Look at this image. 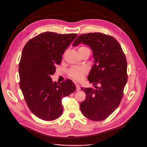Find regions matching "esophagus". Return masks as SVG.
<instances>
[{
	"instance_id": "obj_1",
	"label": "esophagus",
	"mask_w": 147,
	"mask_h": 147,
	"mask_svg": "<svg viewBox=\"0 0 147 147\" xmlns=\"http://www.w3.org/2000/svg\"><path fill=\"white\" fill-rule=\"evenodd\" d=\"M76 90H77V91H79L80 90V86L78 84H76Z\"/></svg>"
}]
</instances>
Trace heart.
Wrapping results in <instances>:
<instances>
[{"label": "heart", "mask_w": 147, "mask_h": 147, "mask_svg": "<svg viewBox=\"0 0 147 147\" xmlns=\"http://www.w3.org/2000/svg\"><path fill=\"white\" fill-rule=\"evenodd\" d=\"M87 49L88 48L85 47H80L78 48V51H80L84 50H87ZM86 72L87 69L85 67H73L71 68L68 72L69 76L77 81L82 80L83 78L84 75L86 74Z\"/></svg>", "instance_id": "heart-1"}]
</instances>
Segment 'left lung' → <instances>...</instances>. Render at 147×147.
I'll return each mask as SVG.
<instances>
[{"label": "left lung", "instance_id": "8db88e82", "mask_svg": "<svg viewBox=\"0 0 147 147\" xmlns=\"http://www.w3.org/2000/svg\"><path fill=\"white\" fill-rule=\"evenodd\" d=\"M81 43L92 51L94 64L88 79L96 89L81 88L86 99L81 102L80 110L89 119L102 121L117 109L122 99L127 81L126 58L117 40L107 35L99 32L82 34L72 46Z\"/></svg>", "mask_w": 147, "mask_h": 147}]
</instances>
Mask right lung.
I'll list each match as a JSON object with an SVG mask.
<instances>
[{"label": "right lung", "mask_w": 147, "mask_h": 147, "mask_svg": "<svg viewBox=\"0 0 147 147\" xmlns=\"http://www.w3.org/2000/svg\"><path fill=\"white\" fill-rule=\"evenodd\" d=\"M77 36L43 32L30 39L23 48L19 64L20 86L29 109L40 119L58 118L63 112L62 99L76 90L70 80L58 83L53 82L51 76Z\"/></svg>", "instance_id": "add662e5"}]
</instances>
